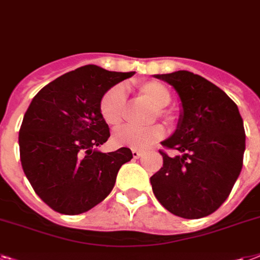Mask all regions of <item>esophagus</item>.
<instances>
[{
    "mask_svg": "<svg viewBox=\"0 0 260 260\" xmlns=\"http://www.w3.org/2000/svg\"><path fill=\"white\" fill-rule=\"evenodd\" d=\"M132 156H134L135 159H139V157H141V156H143V152L134 149V151H132Z\"/></svg>",
    "mask_w": 260,
    "mask_h": 260,
    "instance_id": "obj_1",
    "label": "esophagus"
}]
</instances>
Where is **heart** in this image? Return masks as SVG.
Listing matches in <instances>:
<instances>
[{
  "label": "heart",
  "mask_w": 260,
  "mask_h": 260,
  "mask_svg": "<svg viewBox=\"0 0 260 260\" xmlns=\"http://www.w3.org/2000/svg\"><path fill=\"white\" fill-rule=\"evenodd\" d=\"M137 90L147 103L155 108L157 117L168 120L171 117L170 111L164 107L170 104L171 92L164 84L159 81H145L137 85ZM126 97L125 89L121 85L112 86L105 92L100 101L101 117L109 126H117L121 124L125 115ZM164 131L160 125H151L145 128L123 126L116 129L112 135V140L117 147L145 151L155 145L163 137Z\"/></svg>",
  "instance_id": "heart-1"
}]
</instances>
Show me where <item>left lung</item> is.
<instances>
[{
    "label": "left lung",
    "mask_w": 260,
    "mask_h": 260,
    "mask_svg": "<svg viewBox=\"0 0 260 260\" xmlns=\"http://www.w3.org/2000/svg\"><path fill=\"white\" fill-rule=\"evenodd\" d=\"M175 88L181 115L175 134L161 141L178 152L163 156L151 178L156 199L171 214L199 219L218 210L229 198L243 167V120L236 104L199 75L178 71L155 75Z\"/></svg>",
    "instance_id": "left-lung-1"
}]
</instances>
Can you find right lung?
Masks as SVG:
<instances>
[{
  "instance_id": "obj_1",
  "label": "right lung",
  "mask_w": 260,
  "mask_h": 260,
  "mask_svg": "<svg viewBox=\"0 0 260 260\" xmlns=\"http://www.w3.org/2000/svg\"><path fill=\"white\" fill-rule=\"evenodd\" d=\"M135 72L85 65L49 82L31 100L21 124L22 170L35 192L65 215L89 211L111 193L129 148L97 151L111 136L100 113L105 92Z\"/></svg>"
}]
</instances>
